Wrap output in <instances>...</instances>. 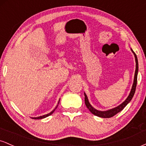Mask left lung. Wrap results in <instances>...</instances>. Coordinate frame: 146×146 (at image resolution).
<instances>
[{"label": "left lung", "instance_id": "8db88e82", "mask_svg": "<svg viewBox=\"0 0 146 146\" xmlns=\"http://www.w3.org/2000/svg\"><path fill=\"white\" fill-rule=\"evenodd\" d=\"M131 51L132 53L135 55V62H136V69H135V78H134V82L133 84H132L131 90H130V93L128 98H126V100H125L123 103L121 104L119 106H118L117 107L113 108V109H110L106 111H100V110H96L95 108H93L91 105L90 104L89 102H88V98H87L86 93H84V101H85V104H86V107L88 108V109L90 110V113H92L93 115H96V116L102 117V118H110V117H113L114 115H115L116 114L119 113L120 111H121L123 108L126 106V105L131 101V100L133 98L134 95H135V90H136V86H137V74H138V70H139V66H138V60H137V57L135 54V52L133 51V50L131 48Z\"/></svg>", "mask_w": 146, "mask_h": 146}]
</instances>
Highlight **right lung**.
<instances>
[{"label":"right lung","mask_w":146,"mask_h":146,"mask_svg":"<svg viewBox=\"0 0 146 146\" xmlns=\"http://www.w3.org/2000/svg\"><path fill=\"white\" fill-rule=\"evenodd\" d=\"M59 102H60V100H59ZM59 102H58V104H59ZM57 107H58V105H57V106L56 107V108H54V110H52V111L51 112V113H49L46 114V115H42V116H40V117H31V118L33 119H44V118H45V117H46L49 116V115H51V114H53V112L55 111V110H56V108H57Z\"/></svg>","instance_id":"right-lung-1"}]
</instances>
